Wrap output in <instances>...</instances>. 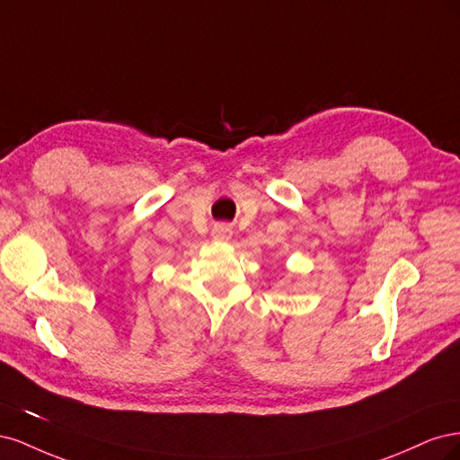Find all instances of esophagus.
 Listing matches in <instances>:
<instances>
[{
    "mask_svg": "<svg viewBox=\"0 0 460 460\" xmlns=\"http://www.w3.org/2000/svg\"><path fill=\"white\" fill-rule=\"evenodd\" d=\"M211 235H213V238H215V240H220V242H225V240H230V235H232V230H230V226H226V225H217V226L213 228Z\"/></svg>",
    "mask_w": 460,
    "mask_h": 460,
    "instance_id": "1",
    "label": "esophagus"
}]
</instances>
